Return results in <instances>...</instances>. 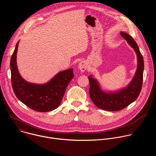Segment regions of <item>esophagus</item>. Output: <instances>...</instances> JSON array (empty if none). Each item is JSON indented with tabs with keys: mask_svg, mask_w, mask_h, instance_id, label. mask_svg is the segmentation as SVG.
I'll return each mask as SVG.
<instances>
[{
	"mask_svg": "<svg viewBox=\"0 0 156 156\" xmlns=\"http://www.w3.org/2000/svg\"><path fill=\"white\" fill-rule=\"evenodd\" d=\"M87 63L85 61H82L79 63L78 68L82 72H84L87 69Z\"/></svg>",
	"mask_w": 156,
	"mask_h": 156,
	"instance_id": "1",
	"label": "esophagus"
}]
</instances>
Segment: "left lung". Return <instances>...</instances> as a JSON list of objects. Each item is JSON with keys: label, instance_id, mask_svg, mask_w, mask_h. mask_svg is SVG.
I'll use <instances>...</instances> for the list:
<instances>
[{"label": "left lung", "instance_id": "left-lung-1", "mask_svg": "<svg viewBox=\"0 0 156 156\" xmlns=\"http://www.w3.org/2000/svg\"><path fill=\"white\" fill-rule=\"evenodd\" d=\"M121 36L135 50L138 58V67L135 75L129 85L115 93L104 92L93 76H88L90 81V95L93 103L99 108L107 111H118L128 106L139 96L141 91L144 60L135 41L128 34L121 32Z\"/></svg>", "mask_w": 156, "mask_h": 156}]
</instances>
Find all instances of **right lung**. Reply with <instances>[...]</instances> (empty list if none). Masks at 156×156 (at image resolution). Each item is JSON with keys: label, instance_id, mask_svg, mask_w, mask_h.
Here are the masks:
<instances>
[{"label": "right lung", "instance_id": "obj_1", "mask_svg": "<svg viewBox=\"0 0 156 156\" xmlns=\"http://www.w3.org/2000/svg\"><path fill=\"white\" fill-rule=\"evenodd\" d=\"M19 41L10 60L11 81L16 98L30 108L46 112L57 108L66 88L74 76L73 69L58 73L50 81L43 84L30 83L22 78L16 65V53Z\"/></svg>", "mask_w": 156, "mask_h": 156}]
</instances>
